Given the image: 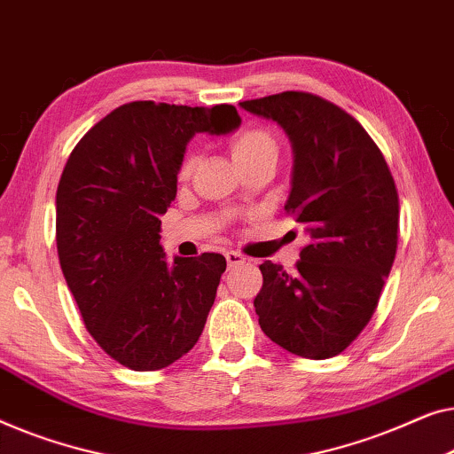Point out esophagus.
I'll return each instance as SVG.
<instances>
[{
	"label": "esophagus",
	"mask_w": 454,
	"mask_h": 454,
	"mask_svg": "<svg viewBox=\"0 0 454 454\" xmlns=\"http://www.w3.org/2000/svg\"><path fill=\"white\" fill-rule=\"evenodd\" d=\"M245 261H247L245 254H240V253H234V251L226 253V263H228V267H236V265L245 263Z\"/></svg>",
	"instance_id": "obj_1"
}]
</instances>
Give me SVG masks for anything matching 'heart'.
<instances>
[{
  "mask_svg": "<svg viewBox=\"0 0 454 454\" xmlns=\"http://www.w3.org/2000/svg\"><path fill=\"white\" fill-rule=\"evenodd\" d=\"M230 154H232V160L240 170H245L253 164H263V162L276 164L278 142L270 131L247 129L239 133V136L230 142ZM195 166H197V154L191 152V154L184 156L181 168H178V178H181V181L189 178Z\"/></svg>",
  "mask_w": 454,
  "mask_h": 454,
  "instance_id": "heart-1",
  "label": "heart"
}]
</instances>
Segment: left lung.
I'll return each instance as SVG.
<instances>
[{"label": "left lung", "mask_w": 454, "mask_h": 454, "mask_svg": "<svg viewBox=\"0 0 454 454\" xmlns=\"http://www.w3.org/2000/svg\"><path fill=\"white\" fill-rule=\"evenodd\" d=\"M292 144L284 209L310 242L296 271L265 261L254 312L263 333L290 354L325 360L366 327L397 253L399 195L380 150L354 117L306 92L245 100Z\"/></svg>", "instance_id": "obj_1"}]
</instances>
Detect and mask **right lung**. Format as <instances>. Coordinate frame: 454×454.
Wrapping results in <instances>:
<instances>
[{"instance_id":"right-lung-1","label":"right lung","mask_w":454,"mask_h":454,"mask_svg":"<svg viewBox=\"0 0 454 454\" xmlns=\"http://www.w3.org/2000/svg\"><path fill=\"white\" fill-rule=\"evenodd\" d=\"M232 105L137 100L114 108L80 139L57 187L63 278L98 346L123 366H170L200 340L226 259H166L160 215L195 133L239 129Z\"/></svg>"}]
</instances>
